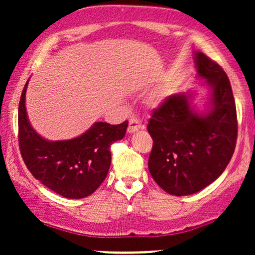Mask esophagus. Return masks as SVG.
Instances as JSON below:
<instances>
[{
  "label": "esophagus",
  "mask_w": 255,
  "mask_h": 255,
  "mask_svg": "<svg viewBox=\"0 0 255 255\" xmlns=\"http://www.w3.org/2000/svg\"><path fill=\"white\" fill-rule=\"evenodd\" d=\"M144 127L136 119H130L129 120V125H128V133H134V131L141 129Z\"/></svg>",
  "instance_id": "34e87169"
}]
</instances>
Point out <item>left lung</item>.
I'll list each match as a JSON object with an SVG mask.
<instances>
[{
	"instance_id": "left-lung-1",
	"label": "left lung",
	"mask_w": 255,
	"mask_h": 255,
	"mask_svg": "<svg viewBox=\"0 0 255 255\" xmlns=\"http://www.w3.org/2000/svg\"><path fill=\"white\" fill-rule=\"evenodd\" d=\"M198 75L211 89L210 110L198 114L192 93L166 97L153 110L147 130L153 140L148 170L171 195L194 194L221 176L238 139L235 99L227 74L217 62L194 54Z\"/></svg>"
}]
</instances>
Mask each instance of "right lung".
<instances>
[{
	"mask_svg": "<svg viewBox=\"0 0 255 255\" xmlns=\"http://www.w3.org/2000/svg\"><path fill=\"white\" fill-rule=\"evenodd\" d=\"M26 83L19 103V147L30 172L44 186L69 199L89 197L107 177L110 146L125 136L128 121L120 125L96 122L83 135L49 141L34 131L25 108Z\"/></svg>",
	"mask_w": 255,
	"mask_h": 255,
	"instance_id": "add662e5",
	"label": "right lung"
}]
</instances>
